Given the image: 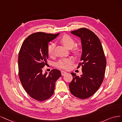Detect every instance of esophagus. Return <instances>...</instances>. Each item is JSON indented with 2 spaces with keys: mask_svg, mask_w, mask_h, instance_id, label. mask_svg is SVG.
<instances>
[{
  "mask_svg": "<svg viewBox=\"0 0 122 122\" xmlns=\"http://www.w3.org/2000/svg\"><path fill=\"white\" fill-rule=\"evenodd\" d=\"M61 74H62V76H65V74H67V72H65V71H61Z\"/></svg>",
  "mask_w": 122,
  "mask_h": 122,
  "instance_id": "1",
  "label": "esophagus"
}]
</instances>
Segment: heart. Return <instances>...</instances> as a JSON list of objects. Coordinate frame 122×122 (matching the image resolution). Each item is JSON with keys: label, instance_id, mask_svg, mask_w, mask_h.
<instances>
[{"label": "heart", "instance_id": "obj_1", "mask_svg": "<svg viewBox=\"0 0 122 122\" xmlns=\"http://www.w3.org/2000/svg\"><path fill=\"white\" fill-rule=\"evenodd\" d=\"M60 41L63 45L66 48L68 49H72V52L77 55L80 53L81 49L78 46H74L75 45V41L71 36L68 35H64L60 38ZM55 48V45L53 43L49 45L48 47V53L50 56H52L54 54V51ZM72 62V60L71 58H64L59 61L57 63V66L61 69H68L69 68L70 65Z\"/></svg>", "mask_w": 122, "mask_h": 122}]
</instances>
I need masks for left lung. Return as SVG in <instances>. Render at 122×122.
<instances>
[{
  "mask_svg": "<svg viewBox=\"0 0 122 122\" xmlns=\"http://www.w3.org/2000/svg\"><path fill=\"white\" fill-rule=\"evenodd\" d=\"M71 33L81 38L82 46V74L77 76L71 73L72 81L69 84L73 95L85 99L92 96L100 87L103 81L107 60L100 41L92 31L85 28L72 31Z\"/></svg>",
  "mask_w": 122,
  "mask_h": 122,
  "instance_id": "left-lung-1",
  "label": "left lung"
}]
</instances>
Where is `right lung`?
Segmentation results:
<instances>
[{
    "label": "right lung",
    "instance_id": "1",
    "mask_svg": "<svg viewBox=\"0 0 122 122\" xmlns=\"http://www.w3.org/2000/svg\"><path fill=\"white\" fill-rule=\"evenodd\" d=\"M55 34L38 32L27 37L23 42L18 57L19 76L25 91L33 99L42 101L53 95L56 81L61 76L58 69L49 74L42 73L48 59L49 42L56 38Z\"/></svg>",
    "mask_w": 122,
    "mask_h": 122
}]
</instances>
